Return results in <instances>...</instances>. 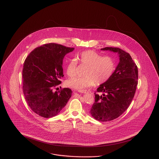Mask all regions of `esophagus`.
Wrapping results in <instances>:
<instances>
[{"label":"esophagus","instance_id":"34e87169","mask_svg":"<svg viewBox=\"0 0 159 159\" xmlns=\"http://www.w3.org/2000/svg\"><path fill=\"white\" fill-rule=\"evenodd\" d=\"M79 92H80V93H88V91H86V90H84V91H79Z\"/></svg>","mask_w":159,"mask_h":159}]
</instances>
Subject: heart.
<instances>
[{
  "instance_id": "heart-1",
  "label": "heart",
  "mask_w": 159,
  "mask_h": 159,
  "mask_svg": "<svg viewBox=\"0 0 159 159\" xmlns=\"http://www.w3.org/2000/svg\"><path fill=\"white\" fill-rule=\"evenodd\" d=\"M79 62L87 66L85 77H75L66 81V85L78 91L92 86L95 82L99 84L105 83L112 76L116 64L113 58L110 57H102L99 53L92 51H85L80 53L77 57ZM77 62L76 59H71L68 61L66 73L69 77L76 75Z\"/></svg>"
}]
</instances>
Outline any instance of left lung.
<instances>
[{
  "label": "left lung",
  "instance_id": "obj_1",
  "mask_svg": "<svg viewBox=\"0 0 159 159\" xmlns=\"http://www.w3.org/2000/svg\"><path fill=\"white\" fill-rule=\"evenodd\" d=\"M101 50L118 53L119 62L109 80L97 88L90 114L97 120L111 121L121 116L130 106L136 91L138 71L129 53L121 49L106 47Z\"/></svg>",
  "mask_w": 159,
  "mask_h": 159
}]
</instances>
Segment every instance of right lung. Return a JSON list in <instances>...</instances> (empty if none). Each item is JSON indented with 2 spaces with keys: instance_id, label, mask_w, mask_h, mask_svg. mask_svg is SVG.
<instances>
[{
  "instance_id": "right-lung-1",
  "label": "right lung",
  "mask_w": 159,
  "mask_h": 159,
  "mask_svg": "<svg viewBox=\"0 0 159 159\" xmlns=\"http://www.w3.org/2000/svg\"><path fill=\"white\" fill-rule=\"evenodd\" d=\"M75 48L57 43H48L31 51L23 69V93L31 109L39 116L51 118L66 106L72 91L64 88L53 92L63 77L62 61Z\"/></svg>"
}]
</instances>
